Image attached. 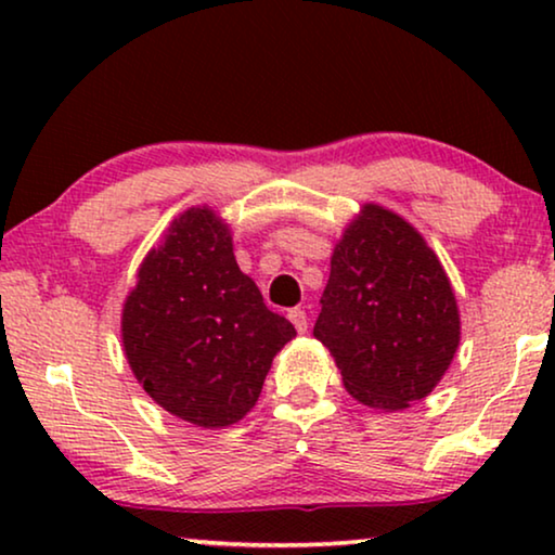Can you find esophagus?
<instances>
[{"label":"esophagus","mask_w":555,"mask_h":555,"mask_svg":"<svg viewBox=\"0 0 555 555\" xmlns=\"http://www.w3.org/2000/svg\"><path fill=\"white\" fill-rule=\"evenodd\" d=\"M287 318H291V323L295 325V331H298V333L308 331V315H306V310H302V308L287 310Z\"/></svg>","instance_id":"1"}]
</instances>
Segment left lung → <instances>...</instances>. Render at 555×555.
<instances>
[{
    "label": "left lung",
    "instance_id": "obj_1",
    "mask_svg": "<svg viewBox=\"0 0 555 555\" xmlns=\"http://www.w3.org/2000/svg\"><path fill=\"white\" fill-rule=\"evenodd\" d=\"M313 336L356 401L399 412L429 397L460 346L450 278L397 211L363 204L333 247Z\"/></svg>",
    "mask_w": 555,
    "mask_h": 555
}]
</instances>
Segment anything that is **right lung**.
Returning a JSON list of instances; mask_svg holds the SVG:
<instances>
[{
  "label": "right lung",
  "mask_w": 555,
  "mask_h": 555,
  "mask_svg": "<svg viewBox=\"0 0 555 555\" xmlns=\"http://www.w3.org/2000/svg\"><path fill=\"white\" fill-rule=\"evenodd\" d=\"M232 249L230 224L215 209H186L143 257L120 313L124 353L143 391L204 429L237 424L295 338Z\"/></svg>",
  "instance_id": "obj_1"
}]
</instances>
